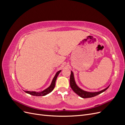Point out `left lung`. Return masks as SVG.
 <instances>
[{"label":"left lung","mask_w":125,"mask_h":125,"mask_svg":"<svg viewBox=\"0 0 125 125\" xmlns=\"http://www.w3.org/2000/svg\"><path fill=\"white\" fill-rule=\"evenodd\" d=\"M70 85L71 89H73V90L75 93L77 94L78 95L80 96V97L84 98V99H85V98L92 97L99 95V94L103 93V92L105 91L109 87L108 86L106 89L101 91L97 92H89L85 91L82 90L80 88H79V87L77 85L74 81L73 73L72 71H71V74H70Z\"/></svg>","instance_id":"left-lung-1"}]
</instances>
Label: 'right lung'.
<instances>
[{
  "label": "right lung",
  "instance_id": "1",
  "mask_svg": "<svg viewBox=\"0 0 125 125\" xmlns=\"http://www.w3.org/2000/svg\"><path fill=\"white\" fill-rule=\"evenodd\" d=\"M60 71H61V70H59L56 73L54 78H53V79H52V82L51 85L49 86L47 89L44 90L43 91L40 92V93L36 92H31V91H25V92L27 93L30 94V95H32L40 96H44L45 95H46V94L50 93V92H51L52 91V90H54V89L55 88L56 80L57 78V76L58 75L59 73H60Z\"/></svg>",
  "mask_w": 125,
  "mask_h": 125
}]
</instances>
